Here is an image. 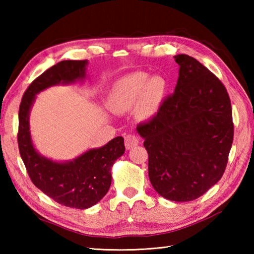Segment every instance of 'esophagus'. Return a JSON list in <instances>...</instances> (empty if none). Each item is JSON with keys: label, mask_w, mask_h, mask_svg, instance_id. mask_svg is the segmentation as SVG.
<instances>
[{"label": "esophagus", "mask_w": 254, "mask_h": 254, "mask_svg": "<svg viewBox=\"0 0 254 254\" xmlns=\"http://www.w3.org/2000/svg\"><path fill=\"white\" fill-rule=\"evenodd\" d=\"M124 143H126L127 149H131L133 147L137 146L139 141H138V137L136 135H134V134H127V135L124 137Z\"/></svg>", "instance_id": "1"}]
</instances>
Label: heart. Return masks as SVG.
Segmentation results:
<instances>
[{
  "instance_id": "heart-1",
  "label": "heart",
  "mask_w": 254,
  "mask_h": 254,
  "mask_svg": "<svg viewBox=\"0 0 254 254\" xmlns=\"http://www.w3.org/2000/svg\"><path fill=\"white\" fill-rule=\"evenodd\" d=\"M163 78L152 77L142 72L127 75L118 82L113 91V102L117 107H130L143 98L145 110L152 111L164 91Z\"/></svg>"
}]
</instances>
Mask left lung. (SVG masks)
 Segmentation results:
<instances>
[{"mask_svg": "<svg viewBox=\"0 0 254 254\" xmlns=\"http://www.w3.org/2000/svg\"><path fill=\"white\" fill-rule=\"evenodd\" d=\"M180 65L175 93L136 130L148 153V176L161 196L193 201L223 177L234 141L230 98L219 78L195 59Z\"/></svg>", "mask_w": 254, "mask_h": 254, "instance_id": "8db88e82", "label": "left lung"}]
</instances>
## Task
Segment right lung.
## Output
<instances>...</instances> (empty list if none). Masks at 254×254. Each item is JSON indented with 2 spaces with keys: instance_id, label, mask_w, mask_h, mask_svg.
Listing matches in <instances>:
<instances>
[{
  "instance_id": "add662e5",
  "label": "right lung",
  "mask_w": 254,
  "mask_h": 254,
  "mask_svg": "<svg viewBox=\"0 0 254 254\" xmlns=\"http://www.w3.org/2000/svg\"><path fill=\"white\" fill-rule=\"evenodd\" d=\"M87 60H66L48 68L24 93L18 112L17 142L20 157L32 183L64 206L85 209L104 197L111 185V167L123 155L124 139L116 138L68 163H55L36 152L29 132V110L36 95L52 85L85 77Z\"/></svg>"
}]
</instances>
